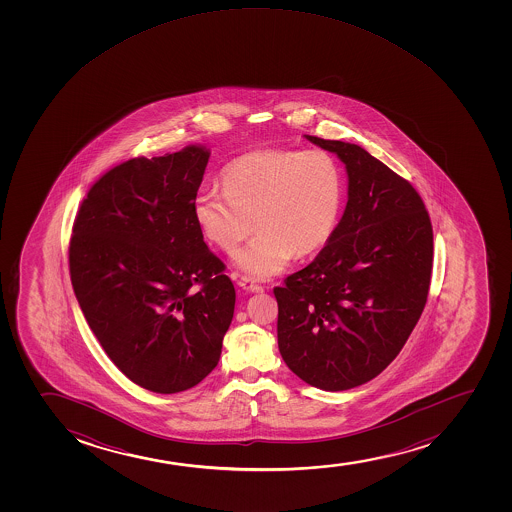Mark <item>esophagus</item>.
Wrapping results in <instances>:
<instances>
[{"mask_svg":"<svg viewBox=\"0 0 512 512\" xmlns=\"http://www.w3.org/2000/svg\"><path fill=\"white\" fill-rule=\"evenodd\" d=\"M239 285H241L244 290H247V292H263V285H259V283L251 277H242L241 280H239Z\"/></svg>","mask_w":512,"mask_h":512,"instance_id":"esophagus-1","label":"esophagus"}]
</instances>
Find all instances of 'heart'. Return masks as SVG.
<instances>
[{
  "label": "heart",
  "instance_id": "obj_1",
  "mask_svg": "<svg viewBox=\"0 0 512 512\" xmlns=\"http://www.w3.org/2000/svg\"><path fill=\"white\" fill-rule=\"evenodd\" d=\"M224 189L203 186L194 194L193 215L201 234L225 253H235L254 277L277 275L294 254L316 253L335 232L343 200V172L324 148H265L232 160Z\"/></svg>",
  "mask_w": 512,
  "mask_h": 512
}]
</instances>
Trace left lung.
<instances>
[{
    "instance_id": "1",
    "label": "left lung",
    "mask_w": 512,
    "mask_h": 512,
    "mask_svg": "<svg viewBox=\"0 0 512 512\" xmlns=\"http://www.w3.org/2000/svg\"><path fill=\"white\" fill-rule=\"evenodd\" d=\"M347 167L340 224L312 263L275 287L278 348L324 391L379 376L401 352L429 295L434 232L417 189L364 148L306 135Z\"/></svg>"
}]
</instances>
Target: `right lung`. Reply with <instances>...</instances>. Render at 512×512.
<instances>
[{"mask_svg": "<svg viewBox=\"0 0 512 512\" xmlns=\"http://www.w3.org/2000/svg\"><path fill=\"white\" fill-rule=\"evenodd\" d=\"M210 153L135 157L95 181L73 222L71 285L95 338L153 393L193 388L217 367L235 290L193 215Z\"/></svg>", "mask_w": 512, "mask_h": 512, "instance_id": "right-lung-1", "label": "right lung"}]
</instances>
